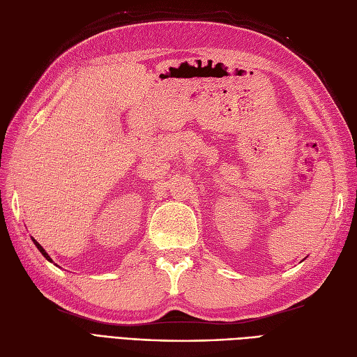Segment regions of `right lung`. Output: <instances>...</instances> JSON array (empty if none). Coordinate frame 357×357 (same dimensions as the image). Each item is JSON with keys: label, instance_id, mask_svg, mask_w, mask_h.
I'll return each mask as SVG.
<instances>
[{"label": "right lung", "instance_id": "1", "mask_svg": "<svg viewBox=\"0 0 357 357\" xmlns=\"http://www.w3.org/2000/svg\"><path fill=\"white\" fill-rule=\"evenodd\" d=\"M31 238H32V236H31ZM32 241H34V244H36V247H37V248H38V250H40V253H41L43 256H45V257L47 259V261H49V262H53V261H52V257H50V256L47 255V252L45 250V248H43V247H41V245H40V244H38V243H37V241H36L34 238H32ZM55 265H56V264H55ZM56 266H58V265H56Z\"/></svg>", "mask_w": 357, "mask_h": 357}]
</instances>
